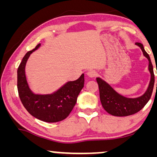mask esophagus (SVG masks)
<instances>
[{
    "mask_svg": "<svg viewBox=\"0 0 157 157\" xmlns=\"http://www.w3.org/2000/svg\"><path fill=\"white\" fill-rule=\"evenodd\" d=\"M87 75L89 77H91V78H92V77H94L97 76V73L96 71H94V70H90V71H89L87 72Z\"/></svg>",
    "mask_w": 157,
    "mask_h": 157,
    "instance_id": "esophagus-1",
    "label": "esophagus"
}]
</instances>
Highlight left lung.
<instances>
[{"label":"left lung","instance_id":"8db88e82","mask_svg":"<svg viewBox=\"0 0 157 157\" xmlns=\"http://www.w3.org/2000/svg\"><path fill=\"white\" fill-rule=\"evenodd\" d=\"M136 46L141 48L143 55L148 60V71L151 74V80L147 89L142 96L130 98L123 96L115 91L111 85L100 77H97L99 86L100 98L103 109L110 114L116 117H126L134 114L140 111L147 104L152 94L154 85V74L153 65L148 54L145 52L143 45L136 43ZM157 87V84H156Z\"/></svg>","mask_w":157,"mask_h":157}]
</instances>
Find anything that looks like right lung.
Wrapping results in <instances>:
<instances>
[{
  "instance_id": "1",
  "label": "right lung",
  "mask_w": 157,
  "mask_h": 157,
  "mask_svg": "<svg viewBox=\"0 0 157 157\" xmlns=\"http://www.w3.org/2000/svg\"><path fill=\"white\" fill-rule=\"evenodd\" d=\"M40 44L23 57L17 68V91L23 106L30 114L46 122H57L66 119L72 111L77 97L84 86V74L75 81H68L52 94H35L29 88L25 67L31 54Z\"/></svg>"
}]
</instances>
